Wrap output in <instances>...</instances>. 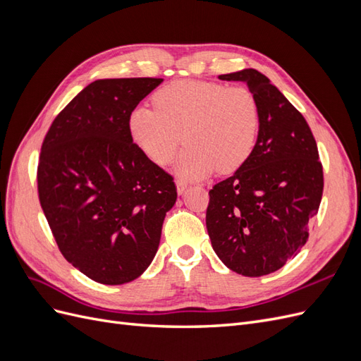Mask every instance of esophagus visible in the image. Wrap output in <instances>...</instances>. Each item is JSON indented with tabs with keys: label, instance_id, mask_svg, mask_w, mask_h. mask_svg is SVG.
I'll list each match as a JSON object with an SVG mask.
<instances>
[{
	"label": "esophagus",
	"instance_id": "esophagus-1",
	"mask_svg": "<svg viewBox=\"0 0 361 361\" xmlns=\"http://www.w3.org/2000/svg\"><path fill=\"white\" fill-rule=\"evenodd\" d=\"M188 188V183L183 182V180H176V191L179 195H182L185 192V190Z\"/></svg>",
	"mask_w": 361,
	"mask_h": 361
}]
</instances>
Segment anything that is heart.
<instances>
[{"label":"heart","mask_w":361,"mask_h":361,"mask_svg":"<svg viewBox=\"0 0 361 361\" xmlns=\"http://www.w3.org/2000/svg\"><path fill=\"white\" fill-rule=\"evenodd\" d=\"M154 108L138 105L128 117L130 138L158 166L176 154L182 135L188 147L174 164L183 180H197L218 169L227 174L253 154L260 130L256 96L244 87L176 81L154 94Z\"/></svg>","instance_id":"heart-1"}]
</instances>
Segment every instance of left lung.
<instances>
[{
  "label": "left lung",
  "mask_w": 361,
  "mask_h": 361,
  "mask_svg": "<svg viewBox=\"0 0 361 361\" xmlns=\"http://www.w3.org/2000/svg\"><path fill=\"white\" fill-rule=\"evenodd\" d=\"M256 96L260 130L253 154L209 191L206 227L223 264L245 277L267 276L297 256L318 214L324 174L318 146L301 113L265 75H220Z\"/></svg>",
  "instance_id": "obj_1"
}]
</instances>
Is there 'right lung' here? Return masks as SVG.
<instances>
[{
	"instance_id": "obj_1",
	"label": "right lung",
	"mask_w": 361,
	"mask_h": 361,
	"mask_svg": "<svg viewBox=\"0 0 361 361\" xmlns=\"http://www.w3.org/2000/svg\"><path fill=\"white\" fill-rule=\"evenodd\" d=\"M162 78L96 80L54 120L42 145L43 214L69 264L102 285L138 279L154 260L173 178L130 138L129 113Z\"/></svg>"
}]
</instances>
